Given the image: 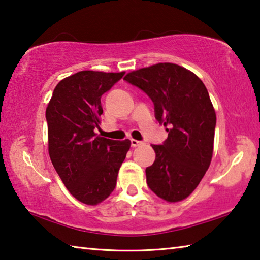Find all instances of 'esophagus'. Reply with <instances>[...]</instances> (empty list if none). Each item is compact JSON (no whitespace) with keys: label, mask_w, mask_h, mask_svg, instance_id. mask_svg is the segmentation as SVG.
<instances>
[{"label":"esophagus","mask_w":260,"mask_h":260,"mask_svg":"<svg viewBox=\"0 0 260 260\" xmlns=\"http://www.w3.org/2000/svg\"><path fill=\"white\" fill-rule=\"evenodd\" d=\"M141 144H142V142H141V141L134 140V139L131 140V146L132 147H139V146H141Z\"/></svg>","instance_id":"esophagus-1"}]
</instances>
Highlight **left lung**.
Instances as JSON below:
<instances>
[{"label": "left lung", "instance_id": "8db88e82", "mask_svg": "<svg viewBox=\"0 0 260 260\" xmlns=\"http://www.w3.org/2000/svg\"><path fill=\"white\" fill-rule=\"evenodd\" d=\"M124 80L150 98L155 118L169 133L161 144H152L156 159L146 169L148 187L167 202L182 201L212 158L217 118L208 89L196 74L172 63L140 69Z\"/></svg>", "mask_w": 260, "mask_h": 260}]
</instances>
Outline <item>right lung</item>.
I'll use <instances>...</instances> for the list:
<instances>
[{
  "mask_svg": "<svg viewBox=\"0 0 260 260\" xmlns=\"http://www.w3.org/2000/svg\"><path fill=\"white\" fill-rule=\"evenodd\" d=\"M125 72L81 71L58 82L46 110L48 149L64 186L78 201L96 205L116 188L131 141L95 134L103 113L101 98Z\"/></svg>",
  "mask_w": 260,
  "mask_h": 260,
  "instance_id": "1",
  "label": "right lung"
}]
</instances>
